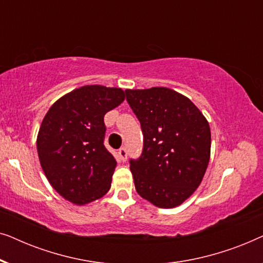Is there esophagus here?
Masks as SVG:
<instances>
[{"label": "esophagus", "mask_w": 263, "mask_h": 263, "mask_svg": "<svg viewBox=\"0 0 263 263\" xmlns=\"http://www.w3.org/2000/svg\"><path fill=\"white\" fill-rule=\"evenodd\" d=\"M118 156H120L122 161L127 160V149H125L124 147H122V148H120V151H118Z\"/></svg>", "instance_id": "esophagus-1"}]
</instances>
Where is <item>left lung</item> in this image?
Wrapping results in <instances>:
<instances>
[{"instance_id":"obj_1","label":"left lung","mask_w":263,"mask_h":263,"mask_svg":"<svg viewBox=\"0 0 263 263\" xmlns=\"http://www.w3.org/2000/svg\"><path fill=\"white\" fill-rule=\"evenodd\" d=\"M141 123L143 151L130 160L136 192L159 208H174L195 193L211 158V129L188 97L167 87L125 89Z\"/></svg>"}]
</instances>
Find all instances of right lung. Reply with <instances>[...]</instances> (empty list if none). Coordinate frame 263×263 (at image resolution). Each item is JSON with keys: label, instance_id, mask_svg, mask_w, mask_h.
<instances>
[{"label": "right lung", "instance_id": "add662e5", "mask_svg": "<svg viewBox=\"0 0 263 263\" xmlns=\"http://www.w3.org/2000/svg\"><path fill=\"white\" fill-rule=\"evenodd\" d=\"M122 88L87 85L52 104L37 136L41 166L53 189L84 206L109 192L116 160L104 146L107 111L123 103Z\"/></svg>", "mask_w": 263, "mask_h": 263}]
</instances>
